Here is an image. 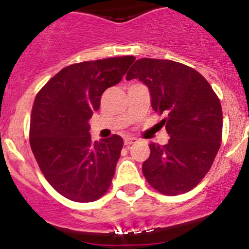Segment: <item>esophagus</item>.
<instances>
[{
    "label": "esophagus",
    "mask_w": 249,
    "mask_h": 249,
    "mask_svg": "<svg viewBox=\"0 0 249 249\" xmlns=\"http://www.w3.org/2000/svg\"><path fill=\"white\" fill-rule=\"evenodd\" d=\"M134 142H137L136 138H125L124 139V144L125 145H131V144H134Z\"/></svg>",
    "instance_id": "esophagus-1"
}]
</instances>
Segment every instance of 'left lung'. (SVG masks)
Instances as JSON below:
<instances>
[{"label": "left lung", "instance_id": "1", "mask_svg": "<svg viewBox=\"0 0 249 249\" xmlns=\"http://www.w3.org/2000/svg\"><path fill=\"white\" fill-rule=\"evenodd\" d=\"M134 78L148 88L153 110L166 116L170 136L166 145H150L144 177L162 194L186 193L206 176L221 144L218 96L198 71L170 59H138L126 75Z\"/></svg>", "mask_w": 249, "mask_h": 249}]
</instances>
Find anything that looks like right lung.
<instances>
[{"mask_svg":"<svg viewBox=\"0 0 249 249\" xmlns=\"http://www.w3.org/2000/svg\"><path fill=\"white\" fill-rule=\"evenodd\" d=\"M133 56L69 65L56 73L34 102L30 146L45 179L59 194L91 202L107 193L121 157L123 138L91 141L89 121L103 92L122 81Z\"/></svg>","mask_w":249,"mask_h":249,"instance_id":"right-lung-1","label":"right lung"}]
</instances>
